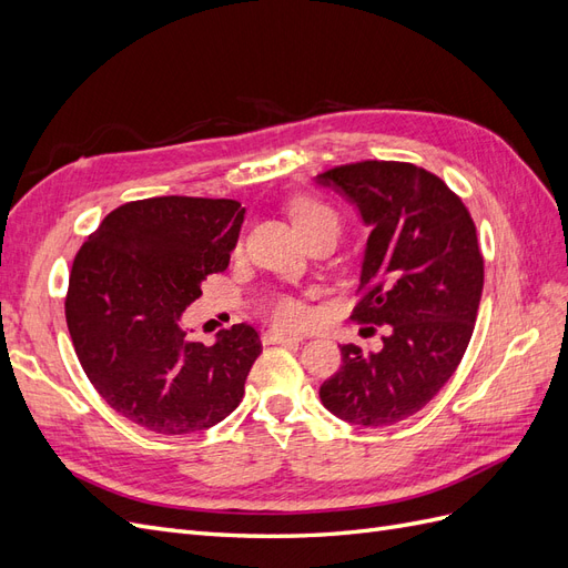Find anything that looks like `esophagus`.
Masks as SVG:
<instances>
[{
  "mask_svg": "<svg viewBox=\"0 0 568 568\" xmlns=\"http://www.w3.org/2000/svg\"><path fill=\"white\" fill-rule=\"evenodd\" d=\"M263 341L265 343H298V341H303V336H298V334H282V332H267V334H263Z\"/></svg>",
  "mask_w": 568,
  "mask_h": 568,
  "instance_id": "obj_1",
  "label": "esophagus"
}]
</instances>
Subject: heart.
Segmentation results:
<instances>
[{"label":"heart","instance_id":"1","mask_svg":"<svg viewBox=\"0 0 568 568\" xmlns=\"http://www.w3.org/2000/svg\"><path fill=\"white\" fill-rule=\"evenodd\" d=\"M288 213L294 217L296 227L305 234L307 230H313L317 225H336L338 227V217L329 209V205L313 199V196H296L288 203ZM272 317L282 326H296L305 320V305L291 296H280L272 303Z\"/></svg>","mask_w":568,"mask_h":568}]
</instances>
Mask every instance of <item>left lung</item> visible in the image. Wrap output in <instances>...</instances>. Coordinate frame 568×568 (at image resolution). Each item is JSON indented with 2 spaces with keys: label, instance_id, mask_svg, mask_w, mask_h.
Masks as SVG:
<instances>
[{
  "label": "left lung",
  "instance_id": "1",
  "mask_svg": "<svg viewBox=\"0 0 568 568\" xmlns=\"http://www.w3.org/2000/svg\"><path fill=\"white\" fill-rule=\"evenodd\" d=\"M372 227L355 320L388 324L384 346H341V369L320 386L343 422L388 426L419 412L455 374L484 291V255L462 199L412 163L363 161L326 170Z\"/></svg>",
  "mask_w": 568,
  "mask_h": 568
}]
</instances>
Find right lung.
I'll use <instances>...</instances> for the list:
<instances>
[{
  "label": "right lung",
  "mask_w": 568,
  "mask_h": 568,
  "mask_svg": "<svg viewBox=\"0 0 568 568\" xmlns=\"http://www.w3.org/2000/svg\"><path fill=\"white\" fill-rule=\"evenodd\" d=\"M244 209L232 199L156 196L111 211L78 251L65 322L92 386L146 432L211 428L244 398L263 346L234 324L213 346L189 341L182 313L225 272Z\"/></svg>",
  "instance_id": "right-lung-1"
}]
</instances>
